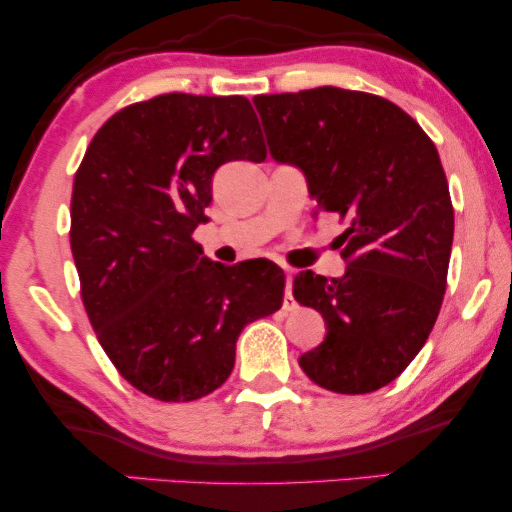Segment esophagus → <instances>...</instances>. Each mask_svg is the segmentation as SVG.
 Masks as SVG:
<instances>
[{
    "label": "esophagus",
    "mask_w": 512,
    "mask_h": 512,
    "mask_svg": "<svg viewBox=\"0 0 512 512\" xmlns=\"http://www.w3.org/2000/svg\"><path fill=\"white\" fill-rule=\"evenodd\" d=\"M291 282H293V272L286 270V291H284V310L291 312L296 310V300H293V293H291Z\"/></svg>",
    "instance_id": "obj_1"
}]
</instances>
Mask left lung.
<instances>
[{
    "mask_svg": "<svg viewBox=\"0 0 512 512\" xmlns=\"http://www.w3.org/2000/svg\"><path fill=\"white\" fill-rule=\"evenodd\" d=\"M270 156L296 165L317 212L347 219L342 277L303 270L293 298L326 321L298 363L335 394L394 382L436 324L447 286L454 209L429 135L384 97L321 86L258 95Z\"/></svg>",
    "mask_w": 512,
    "mask_h": 512,
    "instance_id": "obj_1",
    "label": "left lung"
}]
</instances>
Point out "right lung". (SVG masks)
I'll return each instance as SVG.
<instances>
[{
    "label": "right lung",
    "mask_w": 512,
    "mask_h": 512,
    "mask_svg": "<svg viewBox=\"0 0 512 512\" xmlns=\"http://www.w3.org/2000/svg\"><path fill=\"white\" fill-rule=\"evenodd\" d=\"M228 160H265L247 97L167 93L111 116L74 177L83 307L118 373L158 401L219 389L242 328L282 307V268L214 263L191 237Z\"/></svg>",
    "instance_id": "right-lung-1"
}]
</instances>
